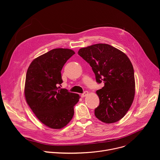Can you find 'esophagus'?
<instances>
[{"label":"esophagus","instance_id":"34e87169","mask_svg":"<svg viewBox=\"0 0 160 160\" xmlns=\"http://www.w3.org/2000/svg\"><path fill=\"white\" fill-rule=\"evenodd\" d=\"M88 92H87V91H85V92H84L83 94H81V97H82V98H84V97L87 96L88 95Z\"/></svg>","mask_w":160,"mask_h":160}]
</instances>
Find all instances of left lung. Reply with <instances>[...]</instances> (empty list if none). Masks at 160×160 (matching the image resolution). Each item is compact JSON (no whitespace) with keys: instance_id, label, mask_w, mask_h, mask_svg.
<instances>
[{"instance_id":"1","label":"left lung","mask_w":160,"mask_h":160,"mask_svg":"<svg viewBox=\"0 0 160 160\" xmlns=\"http://www.w3.org/2000/svg\"><path fill=\"white\" fill-rule=\"evenodd\" d=\"M90 66L98 83L104 86L96 91L99 105L96 117L106 123L121 120L130 109L135 96L133 68L127 56L110 45L94 44L78 52Z\"/></svg>"}]
</instances>
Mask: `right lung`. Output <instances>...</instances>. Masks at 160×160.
Wrapping results in <instances>:
<instances>
[{
    "label": "right lung",
    "instance_id": "right-lung-1",
    "mask_svg": "<svg viewBox=\"0 0 160 160\" xmlns=\"http://www.w3.org/2000/svg\"><path fill=\"white\" fill-rule=\"evenodd\" d=\"M75 54L72 49H52L35 58L27 72V102L37 118L53 129L63 128L71 121L80 99L78 94L59 86L62 83V68Z\"/></svg>",
    "mask_w": 160,
    "mask_h": 160
}]
</instances>
